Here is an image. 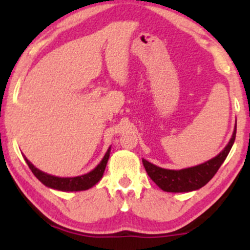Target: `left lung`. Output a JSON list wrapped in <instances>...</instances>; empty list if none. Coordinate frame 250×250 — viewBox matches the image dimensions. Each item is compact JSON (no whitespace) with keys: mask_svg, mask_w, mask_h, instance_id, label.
<instances>
[{"mask_svg":"<svg viewBox=\"0 0 250 250\" xmlns=\"http://www.w3.org/2000/svg\"><path fill=\"white\" fill-rule=\"evenodd\" d=\"M235 136H236V127L234 129L230 141L217 156L202 163V165L195 166V167L181 169V170H170V169L157 167L153 163L148 162L147 160L142 159L143 166H145L149 177L162 190L169 191V193H187V191L197 190L207 185L219 170L221 165L233 147Z\"/></svg>","mask_w":250,"mask_h":250,"instance_id":"1","label":"left lung"}]
</instances>
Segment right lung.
Instances as JSON below:
<instances>
[{"label":"right lung","instance_id":"obj_1","mask_svg":"<svg viewBox=\"0 0 250 250\" xmlns=\"http://www.w3.org/2000/svg\"><path fill=\"white\" fill-rule=\"evenodd\" d=\"M109 155H110V147H109L104 157L102 159V161L100 162L93 170L89 171L88 174L81 175V176L76 177H59L54 176V175L45 174L40 170V169L34 167L33 163H31L27 157H24V160L25 162H27L28 167H29L30 170L33 171V174L41 181L43 185L47 186V187L61 191H81L91 188L102 179L105 166H107Z\"/></svg>","mask_w":250,"mask_h":250}]
</instances>
